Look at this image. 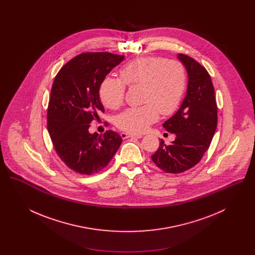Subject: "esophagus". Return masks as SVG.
Instances as JSON below:
<instances>
[{"label": "esophagus", "instance_id": "34e87169", "mask_svg": "<svg viewBox=\"0 0 255 255\" xmlns=\"http://www.w3.org/2000/svg\"><path fill=\"white\" fill-rule=\"evenodd\" d=\"M121 136H122L123 139L129 138V137H135V138H141L142 137L141 134H133V133H121Z\"/></svg>", "mask_w": 255, "mask_h": 255}]
</instances>
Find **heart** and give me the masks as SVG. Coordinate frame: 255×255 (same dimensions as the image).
<instances>
[{
  "instance_id": "heart-1",
  "label": "heart",
  "mask_w": 255,
  "mask_h": 255,
  "mask_svg": "<svg viewBox=\"0 0 255 255\" xmlns=\"http://www.w3.org/2000/svg\"><path fill=\"white\" fill-rule=\"evenodd\" d=\"M121 79L106 77L99 88L103 105L119 109L124 101L125 85L143 86V106L125 110L117 119L120 129L132 133L145 132L158 122V113L169 116L182 101L186 73L181 62L163 57L145 56L128 62L120 72Z\"/></svg>"
}]
</instances>
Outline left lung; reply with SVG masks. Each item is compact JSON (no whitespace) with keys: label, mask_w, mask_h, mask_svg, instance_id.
Segmentation results:
<instances>
[{"label":"left lung","mask_w":255,"mask_h":255,"mask_svg":"<svg viewBox=\"0 0 255 255\" xmlns=\"http://www.w3.org/2000/svg\"><path fill=\"white\" fill-rule=\"evenodd\" d=\"M185 67L188 84L181 107L162 124L175 133L169 145L160 139L157 152L151 156L158 168L178 174L192 168L203 158L217 128V105L209 73L193 58L179 53Z\"/></svg>","instance_id":"left-lung-1"}]
</instances>
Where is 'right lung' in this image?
Instances as JSON below:
<instances>
[{
	"label": "right lung",
	"mask_w": 255,
	"mask_h": 255,
	"mask_svg": "<svg viewBox=\"0 0 255 255\" xmlns=\"http://www.w3.org/2000/svg\"><path fill=\"white\" fill-rule=\"evenodd\" d=\"M124 59L110 52H86L69 61L55 76L48 109V131L59 158L71 169L93 175L108 165L122 144L114 131L89 132L90 123L104 113L99 88Z\"/></svg>",
	"instance_id": "obj_1"
}]
</instances>
